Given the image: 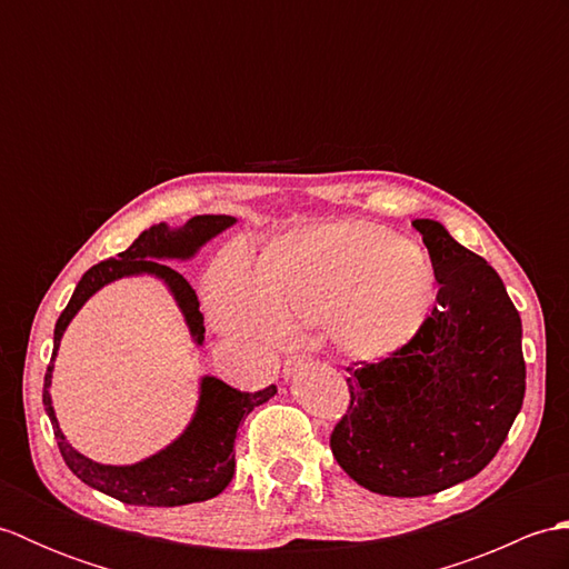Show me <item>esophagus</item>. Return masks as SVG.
<instances>
[{
	"label": "esophagus",
	"instance_id": "1",
	"mask_svg": "<svg viewBox=\"0 0 569 569\" xmlns=\"http://www.w3.org/2000/svg\"><path fill=\"white\" fill-rule=\"evenodd\" d=\"M308 361H310V359H308L306 355H293L291 359L286 361V367H283V377L288 379V377H291V373H296L298 369H303V367L308 365Z\"/></svg>",
	"mask_w": 569,
	"mask_h": 569
}]
</instances>
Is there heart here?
I'll return each instance as SVG.
<instances>
[{"mask_svg":"<svg viewBox=\"0 0 569 569\" xmlns=\"http://www.w3.org/2000/svg\"><path fill=\"white\" fill-rule=\"evenodd\" d=\"M435 303L426 249L365 222L306 227L273 239L247 276L239 257L210 276L208 306L229 335L276 342L330 320V335L357 359L406 347Z\"/></svg>","mask_w":569,"mask_h":569,"instance_id":"heart-1","label":"heart"}]
</instances>
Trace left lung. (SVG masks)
<instances>
[{
	"label": "left lung",
	"instance_id": "1",
	"mask_svg": "<svg viewBox=\"0 0 569 569\" xmlns=\"http://www.w3.org/2000/svg\"><path fill=\"white\" fill-rule=\"evenodd\" d=\"M413 227L438 306L389 359L347 369L349 408L330 438L337 465L383 497H428L477 477L526 393L521 316L499 273L440 222Z\"/></svg>",
	"mask_w": 569,
	"mask_h": 569
}]
</instances>
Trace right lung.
<instances>
[{"label": "right lung", "instance_id": "right-lung-1", "mask_svg": "<svg viewBox=\"0 0 569 569\" xmlns=\"http://www.w3.org/2000/svg\"><path fill=\"white\" fill-rule=\"evenodd\" d=\"M232 224H237V217L198 214L183 227H168L161 222L143 229L127 251L117 253L114 259L100 261L90 271L82 273L76 291L70 296V303L60 312L56 322L53 357L43 379L46 416L51 418L58 450L63 455L72 475L117 501L129 506H186L208 501L217 497V493H222L234 477V438L239 422L253 408L273 398L276 386H269V389L257 393H244L208 373V377L200 379L196 413H192L186 430L171 445H166L163 450L134 465H102L80 455L66 440L63 430L58 426L51 401V379L60 340H63L70 320L78 316V310L100 288L119 281V278L153 276L166 283L178 310L183 312L192 342L202 347L204 322L198 296L186 278L163 261H190L210 239L222 234Z\"/></svg>", "mask_w": 569, "mask_h": 569}]
</instances>
